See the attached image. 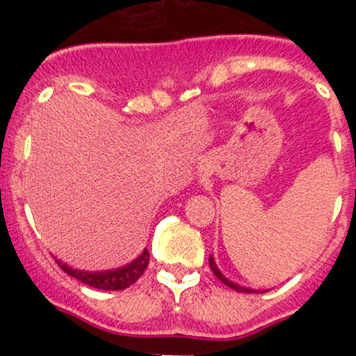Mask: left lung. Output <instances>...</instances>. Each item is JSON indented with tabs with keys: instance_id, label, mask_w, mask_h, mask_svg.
I'll return each mask as SVG.
<instances>
[{
	"instance_id": "1",
	"label": "left lung",
	"mask_w": 356,
	"mask_h": 356,
	"mask_svg": "<svg viewBox=\"0 0 356 356\" xmlns=\"http://www.w3.org/2000/svg\"><path fill=\"white\" fill-rule=\"evenodd\" d=\"M209 264H210V267H212V271H213V275L217 276V278L221 280L222 284L226 285V287H229V289H234V291H237V292H248V294H251V292H257V291H253V289H248V287H242V285H238V284H234V282H229L228 278H226L225 275H222L221 271H219V269H217V266H216V262H213V259H212V254H210V259H209Z\"/></svg>"
}]
</instances>
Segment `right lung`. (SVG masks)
<instances>
[{
    "mask_svg": "<svg viewBox=\"0 0 356 356\" xmlns=\"http://www.w3.org/2000/svg\"><path fill=\"white\" fill-rule=\"evenodd\" d=\"M56 264L62 267V271H65L72 278L80 280L81 284L89 285V287L99 289V291H122V289L134 285L144 275L147 264H149V253H147V250H144L134 262L112 269V271L87 273L80 271V269H72L62 260H56Z\"/></svg>",
    "mask_w": 356,
    "mask_h": 356,
    "instance_id": "right-lung-1",
    "label": "right lung"
}]
</instances>
